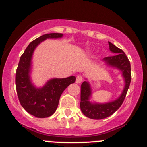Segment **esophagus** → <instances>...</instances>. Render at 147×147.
I'll use <instances>...</instances> for the list:
<instances>
[{
    "instance_id": "1",
    "label": "esophagus",
    "mask_w": 147,
    "mask_h": 147,
    "mask_svg": "<svg viewBox=\"0 0 147 147\" xmlns=\"http://www.w3.org/2000/svg\"><path fill=\"white\" fill-rule=\"evenodd\" d=\"M82 80H83L82 76H81V75H78L76 78V83L82 82Z\"/></svg>"
}]
</instances>
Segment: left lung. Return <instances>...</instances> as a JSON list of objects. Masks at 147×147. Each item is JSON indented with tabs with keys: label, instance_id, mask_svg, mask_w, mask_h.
<instances>
[{
	"label": "left lung",
	"instance_id": "obj_1",
	"mask_svg": "<svg viewBox=\"0 0 147 147\" xmlns=\"http://www.w3.org/2000/svg\"><path fill=\"white\" fill-rule=\"evenodd\" d=\"M110 50L115 54L104 58L107 65L112 67H117L122 71V74L125 80V87L121 96L112 102L106 104H92L89 102L91 96V89L88 82H83L81 85V102L80 108L83 114L88 118L93 119H102L108 117L121 106L127 95L131 82V66L129 59L125 53L116 47L111 42H108Z\"/></svg>",
	"mask_w": 147,
	"mask_h": 147
}]
</instances>
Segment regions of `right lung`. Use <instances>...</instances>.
I'll return each instance as SVG.
<instances>
[{
    "instance_id": "obj_1",
    "label": "right lung",
    "mask_w": 147,
    "mask_h": 147,
    "mask_svg": "<svg viewBox=\"0 0 147 147\" xmlns=\"http://www.w3.org/2000/svg\"><path fill=\"white\" fill-rule=\"evenodd\" d=\"M62 37V34L51 33L33 40L21 55L17 67L15 85L19 102L28 113L37 118H47L53 115L57 108L62 92L76 80L74 76L52 79L42 88H36L30 81L31 60L35 48L46 39Z\"/></svg>"
}]
</instances>
